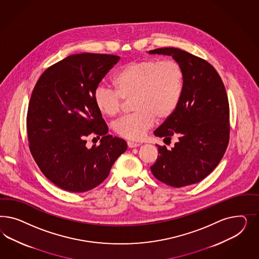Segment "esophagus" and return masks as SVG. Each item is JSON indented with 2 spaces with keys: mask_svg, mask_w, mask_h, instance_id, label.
<instances>
[{
  "mask_svg": "<svg viewBox=\"0 0 259 259\" xmlns=\"http://www.w3.org/2000/svg\"><path fill=\"white\" fill-rule=\"evenodd\" d=\"M127 145L129 148H135V147H138L140 146L141 144L139 142H134V141H127Z\"/></svg>",
  "mask_w": 259,
  "mask_h": 259,
  "instance_id": "obj_1",
  "label": "esophagus"
}]
</instances>
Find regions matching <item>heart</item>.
Returning a JSON list of instances; mask_svg holds the SVG:
<instances>
[{"mask_svg":"<svg viewBox=\"0 0 259 259\" xmlns=\"http://www.w3.org/2000/svg\"><path fill=\"white\" fill-rule=\"evenodd\" d=\"M116 89L100 85L94 102L102 115L114 117L124 100L132 101V114L118 119L114 131L118 136L138 141L154 125L156 118H170L181 102L184 89V71L175 60L146 59L126 63L113 78Z\"/></svg>","mask_w":259,"mask_h":259,"instance_id":"obj_1","label":"heart"}]
</instances>
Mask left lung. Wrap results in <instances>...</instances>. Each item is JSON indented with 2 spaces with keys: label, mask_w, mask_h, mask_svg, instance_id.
<instances>
[{
  "label": "left lung",
  "mask_w": 259,
  "mask_h": 259,
  "mask_svg": "<svg viewBox=\"0 0 259 259\" xmlns=\"http://www.w3.org/2000/svg\"><path fill=\"white\" fill-rule=\"evenodd\" d=\"M150 54L172 56L184 71L181 102L170 118L154 134L179 139L170 150L157 145L154 177L181 188L204 180L220 163L230 139V108L219 73L203 59L175 47L150 50Z\"/></svg>",
  "instance_id": "left-lung-1"
}]
</instances>
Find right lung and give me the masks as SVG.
I'll list each match as a JSON object with an SVG mask.
<instances>
[{
	"instance_id": "obj_1",
	"label": "right lung",
	"mask_w": 259,
	"mask_h": 259,
	"mask_svg": "<svg viewBox=\"0 0 259 259\" xmlns=\"http://www.w3.org/2000/svg\"><path fill=\"white\" fill-rule=\"evenodd\" d=\"M118 56L81 53L49 66L32 91L26 116L29 150L39 170L59 188L87 192L108 177L127 149L125 141L108 133L97 109L95 90ZM91 133L101 144L86 147Z\"/></svg>"
}]
</instances>
